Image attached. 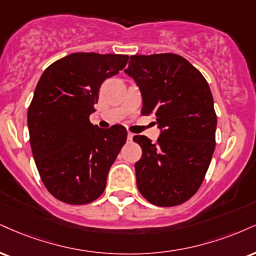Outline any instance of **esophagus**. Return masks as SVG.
Here are the masks:
<instances>
[{
	"label": "esophagus",
	"instance_id": "1",
	"mask_svg": "<svg viewBox=\"0 0 256 256\" xmlns=\"http://www.w3.org/2000/svg\"><path fill=\"white\" fill-rule=\"evenodd\" d=\"M134 134H132V132H128V140L131 142V140H132V138H134Z\"/></svg>",
	"mask_w": 256,
	"mask_h": 256
}]
</instances>
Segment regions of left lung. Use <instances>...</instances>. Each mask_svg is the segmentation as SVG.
<instances>
[{"label":"left lung","instance_id":"obj_1","mask_svg":"<svg viewBox=\"0 0 256 256\" xmlns=\"http://www.w3.org/2000/svg\"><path fill=\"white\" fill-rule=\"evenodd\" d=\"M125 72L140 89L142 114H152L162 130L155 143L134 137L143 152L134 164L138 190L156 206L182 204L202 186L216 146L217 116L208 83L174 54H134Z\"/></svg>","mask_w":256,"mask_h":256}]
</instances>
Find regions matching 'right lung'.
Returning a JSON list of instances; mask_svg holds the SVG:
<instances>
[{"label": "right lung", "instance_id": "add662e5", "mask_svg": "<svg viewBox=\"0 0 256 256\" xmlns=\"http://www.w3.org/2000/svg\"><path fill=\"white\" fill-rule=\"evenodd\" d=\"M126 54L78 52L45 69L27 112L30 142L46 190L70 205H84L104 193L110 166L128 131L89 122L106 78L126 66Z\"/></svg>", "mask_w": 256, "mask_h": 256}]
</instances>
